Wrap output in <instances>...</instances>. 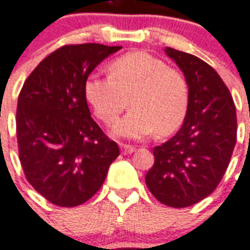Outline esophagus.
<instances>
[{"label":"esophagus","instance_id":"obj_1","mask_svg":"<svg viewBox=\"0 0 250 250\" xmlns=\"http://www.w3.org/2000/svg\"><path fill=\"white\" fill-rule=\"evenodd\" d=\"M121 149H122V153H125V155H129V153L135 152V146H127V144H122Z\"/></svg>","mask_w":250,"mask_h":250}]
</instances>
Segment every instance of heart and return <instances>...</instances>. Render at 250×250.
Here are the masks:
<instances>
[{
  "mask_svg": "<svg viewBox=\"0 0 250 250\" xmlns=\"http://www.w3.org/2000/svg\"><path fill=\"white\" fill-rule=\"evenodd\" d=\"M108 79L89 76L83 94L104 125H111L127 107L131 110L114 127L122 138L159 136L180 128L188 107V83L180 70L146 52H129L112 60Z\"/></svg>",
  "mask_w": 250,
  "mask_h": 250,
  "instance_id": "obj_1",
  "label": "heart"
}]
</instances>
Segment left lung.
<instances>
[{"label":"left lung","mask_w":250,"mask_h":250,"mask_svg":"<svg viewBox=\"0 0 250 250\" xmlns=\"http://www.w3.org/2000/svg\"><path fill=\"white\" fill-rule=\"evenodd\" d=\"M188 83V107L180 131L153 149L146 188L163 205H195L218 188L236 144V107L216 70L199 57L167 47Z\"/></svg>","instance_id":"left-lung-1"}]
</instances>
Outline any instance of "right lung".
Listing matches in <instances>:
<instances>
[{
    "mask_svg": "<svg viewBox=\"0 0 250 250\" xmlns=\"http://www.w3.org/2000/svg\"><path fill=\"white\" fill-rule=\"evenodd\" d=\"M121 45L69 44L32 70L19 93L17 140L28 184L52 205L89 201L119 156V146L90 115L83 85L95 66Z\"/></svg>",
    "mask_w": 250,
    "mask_h": 250,
    "instance_id": "right-lung-1",
    "label": "right lung"
}]
</instances>
